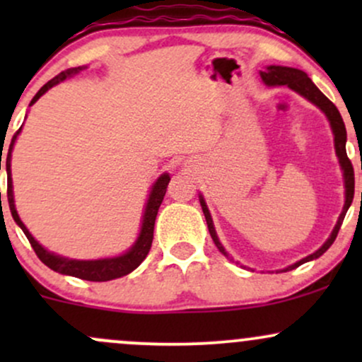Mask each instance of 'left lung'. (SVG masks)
Returning <instances> with one entry per match:
<instances>
[{
	"label": "left lung",
	"instance_id": "8db88e82",
	"mask_svg": "<svg viewBox=\"0 0 362 362\" xmlns=\"http://www.w3.org/2000/svg\"><path fill=\"white\" fill-rule=\"evenodd\" d=\"M260 78H262V81H264L267 86H282V85L289 86L291 90L296 91V93H300L301 97H305L306 100L313 103V105H317L318 109L322 110L323 114H325L328 124H330L332 134H334L335 155H337L340 168H342V172H344V187H346V202H344V209L339 216L337 224H335L330 236L327 238V242L323 243L317 252H313L311 255L305 257V259H301L300 262H296V264L289 265V267L282 269V271H281V272H288V271H293V269L300 267V265L305 264V262L315 260V259H318V257H322L323 253H325L328 248L332 247V243L335 242L340 226H342L344 218H346L347 209L352 204V197H354V168H352L351 160L347 158V151H346L347 132H346V126H344V120H342V117H340V112L337 110V107H335L334 103L328 100L325 95H323L322 91H320L317 86H315V83L310 80L308 74H306L305 71H301V69H296V68H288V66H274L272 64V66H267V68H265V71H260ZM199 201H201L202 213H204V216H206L207 228H209L211 238H213L214 245L218 247V250L221 252L224 257L231 259V257L228 255V252L224 250L221 242H219L218 233H216V230H214L213 218H211V213H209V209H207V204H206L204 197H202V194H199ZM231 260H233V259H231Z\"/></svg>",
	"mask_w": 362,
	"mask_h": 362
}]
</instances>
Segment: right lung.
Instances as JSON below:
<instances>
[{
	"label": "right lung",
	"mask_w": 362,
	"mask_h": 362,
	"mask_svg": "<svg viewBox=\"0 0 362 362\" xmlns=\"http://www.w3.org/2000/svg\"><path fill=\"white\" fill-rule=\"evenodd\" d=\"M86 66H78V68H71L66 69L57 74L56 78H52L51 81H47L45 85L35 93V97L32 98L30 105L39 100L40 97L45 93L47 90H51L52 86H56L57 83L64 81L66 78H71L74 74H78L83 71ZM22 132V127L16 131V134L11 139L10 148H8V155H6V175H8V204H10V211L11 216H13L15 223L22 228V231L25 236L30 242L32 248H34L37 257L47 265L49 269L52 271L64 274V276H73L78 277V279H85V281H93V282H103V281H112V279H119V277L127 276L134 271L136 267H139L141 262L146 259L149 248H151L153 243V231H155V221H156V214L158 209H160L161 202H163L165 194H167V187L170 182V175L168 173H161L158 177V180L151 185V190H149L146 206H144V213H143V221H141V230L136 242L132 243V247L129 248L127 252L120 253V255L115 257H107V259H95V260H78V259H68V257L57 255V253L49 252L47 248H44L37 240L32 236L30 231L27 230L22 219H20L18 213H16L15 207V195H13V180H11V151H13V146L16 143V138ZM3 156V153H1ZM0 170H1V158H0Z\"/></svg>",
	"instance_id": "1"
}]
</instances>
